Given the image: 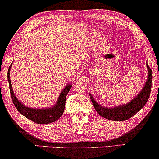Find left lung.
Masks as SVG:
<instances>
[{"label": "left lung", "instance_id": "1", "mask_svg": "<svg viewBox=\"0 0 159 159\" xmlns=\"http://www.w3.org/2000/svg\"><path fill=\"white\" fill-rule=\"evenodd\" d=\"M147 67L148 70V76H147V80L144 87L139 93V95L135 96L130 102L127 103V104L112 108L105 107H102L98 103H97L93 98V95L91 94L89 95L96 112L100 116L107 118V119L111 120V121H126V120L130 118L132 116H134L135 114H136L141 109L143 108V107L147 102L150 95L152 73L148 64H147Z\"/></svg>", "mask_w": 159, "mask_h": 159}]
</instances>
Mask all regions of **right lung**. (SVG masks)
Segmentation results:
<instances>
[{
  "label": "right lung",
  "mask_w": 159,
  "mask_h": 159,
  "mask_svg": "<svg viewBox=\"0 0 159 159\" xmlns=\"http://www.w3.org/2000/svg\"><path fill=\"white\" fill-rule=\"evenodd\" d=\"M11 66H12V64L9 66L8 72H7V78H8L9 81L11 97H12L15 107L18 110V112L26 118H27L28 119L31 120L35 123L40 124H49L58 120L59 118L64 113L65 103H66V95L68 94L69 91L71 89L72 84H67L64 88V89L61 92L58 101H56V104L54 106L45 109H33L28 107L23 104L20 101H19L14 94L12 84H11L10 76H9L10 75Z\"/></svg>",
  "instance_id": "obj_1"
}]
</instances>
